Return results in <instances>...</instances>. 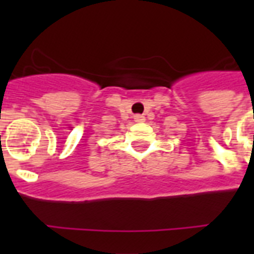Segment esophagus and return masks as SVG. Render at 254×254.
<instances>
[{
	"label": "esophagus",
	"mask_w": 254,
	"mask_h": 254,
	"mask_svg": "<svg viewBox=\"0 0 254 254\" xmlns=\"http://www.w3.org/2000/svg\"><path fill=\"white\" fill-rule=\"evenodd\" d=\"M134 121H137V123H142V121H145V117H143L142 115H135Z\"/></svg>",
	"instance_id": "esophagus-1"
}]
</instances>
